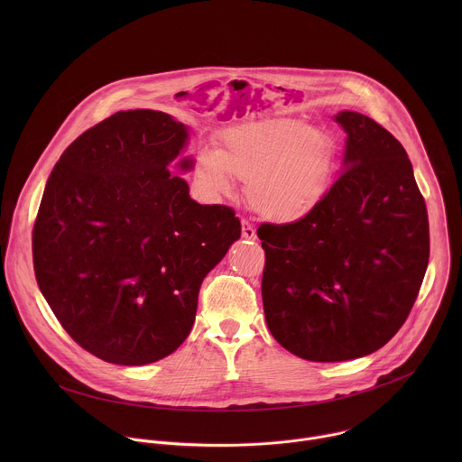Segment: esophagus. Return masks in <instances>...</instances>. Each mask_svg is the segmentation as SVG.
<instances>
[{"instance_id":"34e87169","label":"esophagus","mask_w":462,"mask_h":462,"mask_svg":"<svg viewBox=\"0 0 462 462\" xmlns=\"http://www.w3.org/2000/svg\"><path fill=\"white\" fill-rule=\"evenodd\" d=\"M241 234L245 239H255V228L246 219H241Z\"/></svg>"}]
</instances>
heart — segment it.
I'll list each match as a JSON object with an SVG mask.
<instances>
[{
	"label": "heart",
	"mask_w": 462,
	"mask_h": 462,
	"mask_svg": "<svg viewBox=\"0 0 462 462\" xmlns=\"http://www.w3.org/2000/svg\"><path fill=\"white\" fill-rule=\"evenodd\" d=\"M333 144L296 118H257L226 129L216 153L203 152L197 171L217 193L230 189L226 172L243 182L250 208L274 223L307 216L323 197Z\"/></svg>",
	"instance_id": "b5f03b06"
}]
</instances>
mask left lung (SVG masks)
Returning <instances> with one entry per match:
<instances>
[{
	"instance_id": "left-lung-1",
	"label": "left lung",
	"mask_w": 462,
	"mask_h": 462,
	"mask_svg": "<svg viewBox=\"0 0 462 462\" xmlns=\"http://www.w3.org/2000/svg\"><path fill=\"white\" fill-rule=\"evenodd\" d=\"M335 120L347 134L344 171L301 219L257 228L267 325L310 362L383 347L404 325L430 259L428 210L404 146L362 113Z\"/></svg>"
}]
</instances>
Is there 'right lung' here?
<instances>
[{
    "instance_id": "right-lung-1",
    "label": "right lung",
    "mask_w": 462,
    "mask_h": 462,
    "mask_svg": "<svg viewBox=\"0 0 462 462\" xmlns=\"http://www.w3.org/2000/svg\"><path fill=\"white\" fill-rule=\"evenodd\" d=\"M186 141L188 127L162 111H118L73 141L47 180L36 282L68 335L104 362L171 355L205 276L241 236L230 207L195 203L168 170Z\"/></svg>"
}]
</instances>
